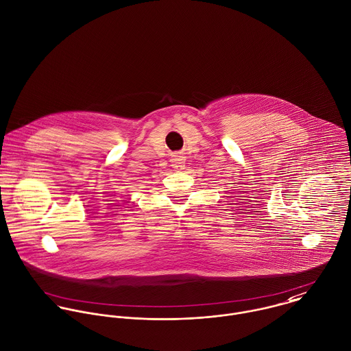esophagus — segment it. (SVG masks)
<instances>
[{"mask_svg":"<svg viewBox=\"0 0 351 351\" xmlns=\"http://www.w3.org/2000/svg\"><path fill=\"white\" fill-rule=\"evenodd\" d=\"M170 162H171L173 169H176V170H181V169L185 167V158H184L180 152H174V154L171 155Z\"/></svg>","mask_w":351,"mask_h":351,"instance_id":"1","label":"esophagus"}]
</instances>
